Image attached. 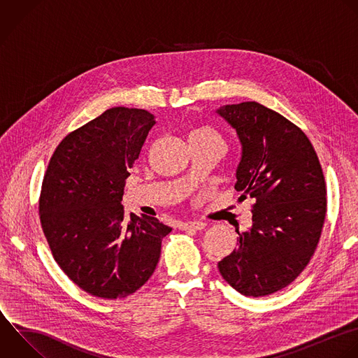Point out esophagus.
<instances>
[{
    "mask_svg": "<svg viewBox=\"0 0 358 358\" xmlns=\"http://www.w3.org/2000/svg\"><path fill=\"white\" fill-rule=\"evenodd\" d=\"M204 227H206V224H204V222H201V221L182 222V224L179 225V228H180L182 231H200V229H203Z\"/></svg>",
    "mask_w": 358,
    "mask_h": 358,
    "instance_id": "34e87169",
    "label": "esophagus"
}]
</instances>
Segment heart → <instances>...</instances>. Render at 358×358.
Here are the masks:
<instances>
[{
	"instance_id": "heart-1",
	"label": "heart",
	"mask_w": 358,
	"mask_h": 358,
	"mask_svg": "<svg viewBox=\"0 0 358 358\" xmlns=\"http://www.w3.org/2000/svg\"><path fill=\"white\" fill-rule=\"evenodd\" d=\"M189 140H206V141H218L222 143L221 136L211 129L210 126H200L196 130H193V133L190 134Z\"/></svg>"
}]
</instances>
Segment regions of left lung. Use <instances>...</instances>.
Here are the masks:
<instances>
[{"label":"left lung","mask_w":358,"mask_h":358,"mask_svg":"<svg viewBox=\"0 0 358 358\" xmlns=\"http://www.w3.org/2000/svg\"><path fill=\"white\" fill-rule=\"evenodd\" d=\"M241 143L235 189L255 199L252 227L218 262L224 280L246 296H264L289 282L309 263L326 217V185L305 133L257 103L215 110Z\"/></svg>","instance_id":"1"}]
</instances>
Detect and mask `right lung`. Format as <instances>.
<instances>
[{"label":"right lung","mask_w":358,"mask_h":358,"mask_svg":"<svg viewBox=\"0 0 358 358\" xmlns=\"http://www.w3.org/2000/svg\"><path fill=\"white\" fill-rule=\"evenodd\" d=\"M154 124L144 109H108L64 137L45 173V236L60 268L94 296L124 298L143 287L172 231L155 217L127 215L122 206L129 169Z\"/></svg>","instance_id":"right-lung-1"}]
</instances>
